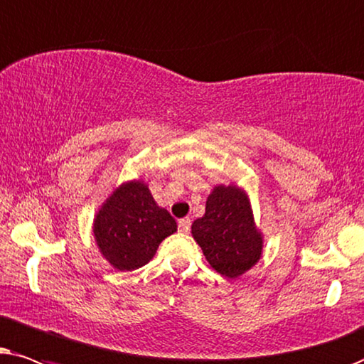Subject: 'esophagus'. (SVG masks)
<instances>
[{
    "instance_id": "1",
    "label": "esophagus",
    "mask_w": 364,
    "mask_h": 364,
    "mask_svg": "<svg viewBox=\"0 0 364 364\" xmlns=\"http://www.w3.org/2000/svg\"><path fill=\"white\" fill-rule=\"evenodd\" d=\"M178 228H179V231H183V232L190 231V228H191V220H190V218H183V220H179L178 221Z\"/></svg>"
}]
</instances>
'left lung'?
<instances>
[{
    "label": "left lung",
    "mask_w": 364,
    "mask_h": 364,
    "mask_svg": "<svg viewBox=\"0 0 364 364\" xmlns=\"http://www.w3.org/2000/svg\"><path fill=\"white\" fill-rule=\"evenodd\" d=\"M191 235L211 268L228 279L243 276L263 256L264 236L256 226L250 196L235 183L213 188Z\"/></svg>",
    "instance_id": "obj_1"
}]
</instances>
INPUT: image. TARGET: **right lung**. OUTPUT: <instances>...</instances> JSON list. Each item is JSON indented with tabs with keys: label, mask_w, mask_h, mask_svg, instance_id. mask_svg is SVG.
Here are the masks:
<instances>
[{
	"label": "right lung",
	"mask_w": 364,
	"mask_h": 364,
	"mask_svg": "<svg viewBox=\"0 0 364 364\" xmlns=\"http://www.w3.org/2000/svg\"><path fill=\"white\" fill-rule=\"evenodd\" d=\"M176 230L174 218L158 206L143 178L116 186L93 220L98 251L118 271H133L149 263L159 243Z\"/></svg>",
	"instance_id": "right-lung-1"
}]
</instances>
